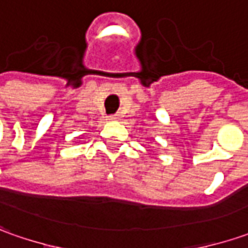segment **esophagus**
<instances>
[{
  "label": "esophagus",
  "instance_id": "obj_1",
  "mask_svg": "<svg viewBox=\"0 0 248 248\" xmlns=\"http://www.w3.org/2000/svg\"><path fill=\"white\" fill-rule=\"evenodd\" d=\"M116 119H119V115H111V116H109V121H116Z\"/></svg>",
  "mask_w": 248,
  "mask_h": 248
}]
</instances>
